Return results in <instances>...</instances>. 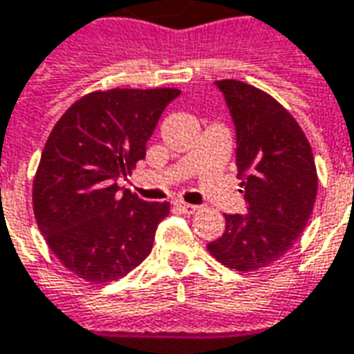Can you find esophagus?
Returning a JSON list of instances; mask_svg holds the SVG:
<instances>
[{
    "instance_id": "34e87169",
    "label": "esophagus",
    "mask_w": 354,
    "mask_h": 354,
    "mask_svg": "<svg viewBox=\"0 0 354 354\" xmlns=\"http://www.w3.org/2000/svg\"><path fill=\"white\" fill-rule=\"evenodd\" d=\"M173 204L177 205V209H181L183 213H194V212H198V205L187 204V202H183V200H175Z\"/></svg>"
}]
</instances>
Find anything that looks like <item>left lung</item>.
<instances>
[{
    "instance_id": "left-lung-1",
    "label": "left lung",
    "mask_w": 354,
    "mask_h": 354,
    "mask_svg": "<svg viewBox=\"0 0 354 354\" xmlns=\"http://www.w3.org/2000/svg\"><path fill=\"white\" fill-rule=\"evenodd\" d=\"M215 85L236 131L248 213L225 215V232L207 250L229 269L257 270L280 259L307 227L317 200V165L305 133L280 102L238 80Z\"/></svg>"
}]
</instances>
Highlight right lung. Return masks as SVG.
Listing matches in <instances>:
<instances>
[{
    "instance_id": "1",
    "label": "right lung",
    "mask_w": 354,
    "mask_h": 354,
    "mask_svg": "<svg viewBox=\"0 0 354 354\" xmlns=\"http://www.w3.org/2000/svg\"><path fill=\"white\" fill-rule=\"evenodd\" d=\"M179 89H110L82 97L53 127L32 202L51 252L93 284L112 282L152 250L167 202H147L118 179L147 154V141Z\"/></svg>"
}]
</instances>
